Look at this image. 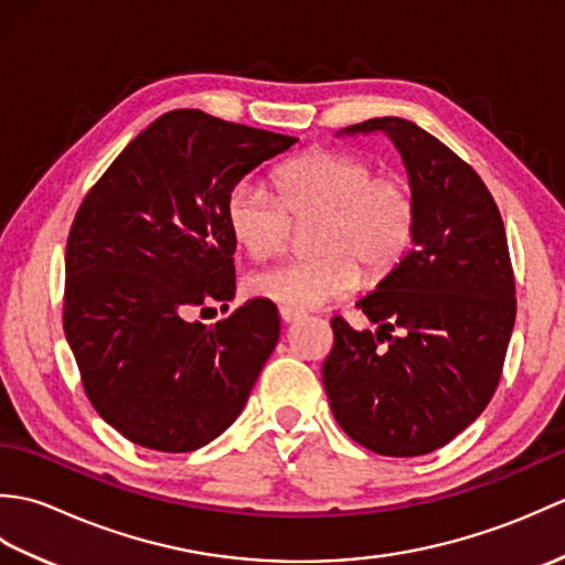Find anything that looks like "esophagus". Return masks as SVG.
Here are the masks:
<instances>
[{
	"label": "esophagus",
	"instance_id": "esophagus-1",
	"mask_svg": "<svg viewBox=\"0 0 565 565\" xmlns=\"http://www.w3.org/2000/svg\"><path fill=\"white\" fill-rule=\"evenodd\" d=\"M279 316L284 322H296L298 318H303L301 310H294V308H279Z\"/></svg>",
	"mask_w": 565,
	"mask_h": 565
}]
</instances>
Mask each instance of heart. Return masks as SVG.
<instances>
[{"label":"heart","instance_id":"obj_1","mask_svg":"<svg viewBox=\"0 0 565 565\" xmlns=\"http://www.w3.org/2000/svg\"><path fill=\"white\" fill-rule=\"evenodd\" d=\"M274 189L237 182L225 201L235 243L252 259L286 252L296 223L318 221L310 235L316 257L257 271L249 291L267 301L310 310L338 303L362 284L381 281L411 252L417 235V194L411 179L342 150H313L281 164Z\"/></svg>","mask_w":565,"mask_h":565}]
</instances>
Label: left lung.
Here are the masks:
<instances>
[{
	"mask_svg": "<svg viewBox=\"0 0 565 565\" xmlns=\"http://www.w3.org/2000/svg\"><path fill=\"white\" fill-rule=\"evenodd\" d=\"M376 130L398 148L415 186L417 235L376 291L356 301L376 334L332 318L322 383L354 441L419 456L449 444L493 398L518 313L514 274L495 199L473 167L405 118H369L340 134ZM395 329L402 334L391 335Z\"/></svg>",
	"mask_w": 565,
	"mask_h": 565,
	"instance_id": "8db88e82",
	"label": "left lung"
}]
</instances>
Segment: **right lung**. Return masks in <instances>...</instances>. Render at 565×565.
Instances as JSON below:
<instances>
[{"label": "right lung", "mask_w": 565, "mask_h": 565, "mask_svg": "<svg viewBox=\"0 0 565 565\" xmlns=\"http://www.w3.org/2000/svg\"><path fill=\"white\" fill-rule=\"evenodd\" d=\"M298 138L177 109L124 148L84 196L65 252L63 328L104 423L146 449L182 454L231 427L279 342V313L235 296L231 189Z\"/></svg>", "instance_id": "right-lung-1"}]
</instances>
